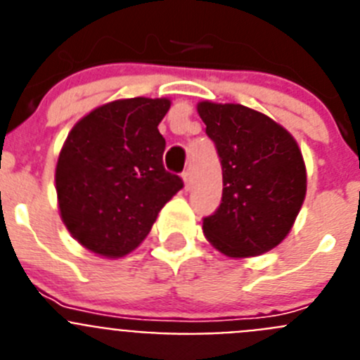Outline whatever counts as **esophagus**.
<instances>
[{
  "label": "esophagus",
  "instance_id": "esophagus-1",
  "mask_svg": "<svg viewBox=\"0 0 360 360\" xmlns=\"http://www.w3.org/2000/svg\"><path fill=\"white\" fill-rule=\"evenodd\" d=\"M182 180H184V186H186V189L189 191L191 187H193V173H191L189 169L184 171V173H182Z\"/></svg>",
  "mask_w": 360,
  "mask_h": 360
}]
</instances>
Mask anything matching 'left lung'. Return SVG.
I'll use <instances>...</instances> for the list:
<instances>
[{
	"mask_svg": "<svg viewBox=\"0 0 360 360\" xmlns=\"http://www.w3.org/2000/svg\"><path fill=\"white\" fill-rule=\"evenodd\" d=\"M196 110L224 171L221 203L203 218V234L229 257L269 252L287 238L307 195L297 142L281 124L241 104L202 101Z\"/></svg>",
	"mask_w": 360,
	"mask_h": 360,
	"instance_id": "1",
	"label": "left lung"
}]
</instances>
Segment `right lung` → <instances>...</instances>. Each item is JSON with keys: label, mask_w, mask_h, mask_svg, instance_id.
Wrapping results in <instances>:
<instances>
[{"label": "right lung", "mask_w": 360, "mask_h": 360, "mask_svg": "<svg viewBox=\"0 0 360 360\" xmlns=\"http://www.w3.org/2000/svg\"><path fill=\"white\" fill-rule=\"evenodd\" d=\"M169 98H119L91 110L66 136L56 165L63 224L90 252L122 257L184 187L165 171L158 124Z\"/></svg>", "instance_id": "right-lung-1"}]
</instances>
